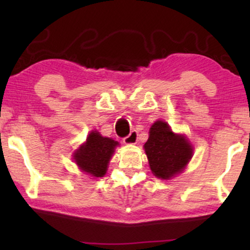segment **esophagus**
Listing matches in <instances>:
<instances>
[{"mask_svg": "<svg viewBox=\"0 0 250 250\" xmlns=\"http://www.w3.org/2000/svg\"><path fill=\"white\" fill-rule=\"evenodd\" d=\"M138 132H136L135 129H133V131L124 139V143L125 145H135V143L138 142Z\"/></svg>", "mask_w": 250, "mask_h": 250, "instance_id": "1", "label": "esophagus"}]
</instances>
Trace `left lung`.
<instances>
[{"label":"left lung","mask_w":250,"mask_h":250,"mask_svg":"<svg viewBox=\"0 0 250 250\" xmlns=\"http://www.w3.org/2000/svg\"><path fill=\"white\" fill-rule=\"evenodd\" d=\"M143 148L152 174L162 180H169L180 174L193 155L192 146L186 136L173 133L164 121L153 123Z\"/></svg>","instance_id":"1"}]
</instances>
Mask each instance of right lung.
Segmentation results:
<instances>
[{"mask_svg":"<svg viewBox=\"0 0 250 250\" xmlns=\"http://www.w3.org/2000/svg\"><path fill=\"white\" fill-rule=\"evenodd\" d=\"M119 145L110 138H104L98 131H92L83 143L74 152V159L77 166L88 175L102 177L107 173L115 148Z\"/></svg>","mask_w":250,"mask_h":250,"instance_id":"right-lung-1","label":"right lung"}]
</instances>
